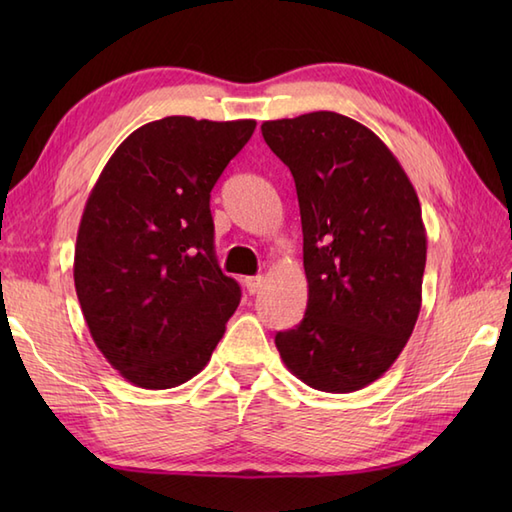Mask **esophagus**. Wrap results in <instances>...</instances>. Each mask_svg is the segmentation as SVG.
<instances>
[{"instance_id":"obj_1","label":"esophagus","mask_w":512,"mask_h":512,"mask_svg":"<svg viewBox=\"0 0 512 512\" xmlns=\"http://www.w3.org/2000/svg\"><path fill=\"white\" fill-rule=\"evenodd\" d=\"M244 286H246V290L250 292V295H257V292L264 288V277H248L244 281Z\"/></svg>"}]
</instances>
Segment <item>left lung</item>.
Instances as JSON below:
<instances>
[{"label": "left lung", "mask_w": 512, "mask_h": 512, "mask_svg": "<svg viewBox=\"0 0 512 512\" xmlns=\"http://www.w3.org/2000/svg\"><path fill=\"white\" fill-rule=\"evenodd\" d=\"M266 145L295 178L308 306L277 332L303 383L350 394L383 376L422 303L427 231L418 193L372 129L336 112L266 121Z\"/></svg>", "instance_id": "8db88e82"}]
</instances>
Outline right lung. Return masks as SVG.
<instances>
[{"label":"right lung","instance_id":"obj_1","mask_svg":"<svg viewBox=\"0 0 512 512\" xmlns=\"http://www.w3.org/2000/svg\"><path fill=\"white\" fill-rule=\"evenodd\" d=\"M255 125L167 116L138 127L85 202L76 297L96 347L136 387L200 374L239 306L237 281L217 266L209 202Z\"/></svg>","mask_w":512,"mask_h":512}]
</instances>
